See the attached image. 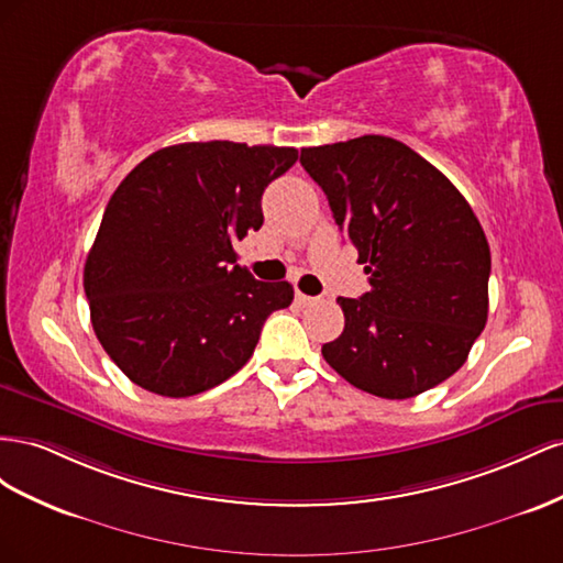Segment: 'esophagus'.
Returning <instances> with one entry per match:
<instances>
[{"mask_svg":"<svg viewBox=\"0 0 563 563\" xmlns=\"http://www.w3.org/2000/svg\"><path fill=\"white\" fill-rule=\"evenodd\" d=\"M295 301L299 303V307H311V303L320 301V297H311V295H303V292H297V295H295Z\"/></svg>","mask_w":563,"mask_h":563,"instance_id":"obj_1","label":"esophagus"}]
</instances>
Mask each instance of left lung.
<instances>
[{"instance_id":"obj_1","label":"left lung","mask_w":563,"mask_h":563,"mask_svg":"<svg viewBox=\"0 0 563 563\" xmlns=\"http://www.w3.org/2000/svg\"><path fill=\"white\" fill-rule=\"evenodd\" d=\"M358 250L371 292L340 297L344 332L323 358L379 398H412L457 373L488 318L490 247L462 192L406 143L367 134L301 148Z\"/></svg>"}]
</instances>
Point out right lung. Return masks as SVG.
<instances>
[{"label":"right lung","mask_w":563,"mask_h":563,"mask_svg":"<svg viewBox=\"0 0 563 563\" xmlns=\"http://www.w3.org/2000/svg\"><path fill=\"white\" fill-rule=\"evenodd\" d=\"M297 148L179 143L139 163L112 192L85 264L91 325L141 389L196 396L235 375L290 283H262L233 243L264 223V188Z\"/></svg>","instance_id":"obj_1"}]
</instances>
